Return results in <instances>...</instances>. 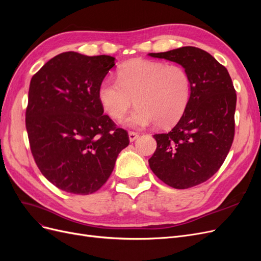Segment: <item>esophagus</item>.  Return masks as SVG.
I'll use <instances>...</instances> for the list:
<instances>
[{
    "label": "esophagus",
    "mask_w": 261,
    "mask_h": 261,
    "mask_svg": "<svg viewBox=\"0 0 261 261\" xmlns=\"http://www.w3.org/2000/svg\"><path fill=\"white\" fill-rule=\"evenodd\" d=\"M128 137H129L130 141H134V140H136L139 137V134L136 133V132H129L128 133Z\"/></svg>",
    "instance_id": "esophagus-1"
}]
</instances>
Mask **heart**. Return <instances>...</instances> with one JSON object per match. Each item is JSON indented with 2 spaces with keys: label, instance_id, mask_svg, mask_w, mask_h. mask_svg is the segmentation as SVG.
<instances>
[{
  "label": "heart",
  "instance_id": "heart-1",
  "mask_svg": "<svg viewBox=\"0 0 261 261\" xmlns=\"http://www.w3.org/2000/svg\"><path fill=\"white\" fill-rule=\"evenodd\" d=\"M191 94V77L183 66L144 59L125 63L118 69L117 81L106 78L98 88L101 107L117 121L135 99L137 108L126 121L134 127L174 125L185 113Z\"/></svg>",
  "mask_w": 261,
  "mask_h": 261
}]
</instances>
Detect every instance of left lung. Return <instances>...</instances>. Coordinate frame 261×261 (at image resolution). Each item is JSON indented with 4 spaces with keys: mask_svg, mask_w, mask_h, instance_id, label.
<instances>
[{
    "mask_svg": "<svg viewBox=\"0 0 261 261\" xmlns=\"http://www.w3.org/2000/svg\"><path fill=\"white\" fill-rule=\"evenodd\" d=\"M149 55L181 65L192 83L180 120L170 132L153 135L156 149L149 167L173 188L199 185L216 174L233 144L236 92L231 76L211 54L195 46Z\"/></svg>",
    "mask_w": 261,
    "mask_h": 261,
    "instance_id": "1",
    "label": "left lung"
}]
</instances>
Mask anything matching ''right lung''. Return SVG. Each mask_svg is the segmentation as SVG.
I'll return each mask as SVG.
<instances>
[{
  "mask_svg": "<svg viewBox=\"0 0 261 261\" xmlns=\"http://www.w3.org/2000/svg\"><path fill=\"white\" fill-rule=\"evenodd\" d=\"M114 60L64 52L31 78L26 109L31 153L43 176L64 192H97L129 144L128 133L103 115L98 100Z\"/></svg>",
  "mask_w": 261,
  "mask_h": 261,
  "instance_id": "1",
  "label": "right lung"
}]
</instances>
